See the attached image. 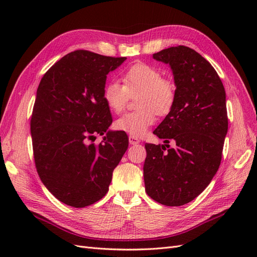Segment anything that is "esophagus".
Here are the masks:
<instances>
[{
	"mask_svg": "<svg viewBox=\"0 0 257 257\" xmlns=\"http://www.w3.org/2000/svg\"><path fill=\"white\" fill-rule=\"evenodd\" d=\"M128 142H130V145H137V144L141 143V141H139L137 137L132 136V135L128 136Z\"/></svg>",
	"mask_w": 257,
	"mask_h": 257,
	"instance_id": "obj_1",
	"label": "esophagus"
}]
</instances>
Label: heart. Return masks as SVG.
Listing matches in <instances>:
<instances>
[{
	"instance_id": "1",
	"label": "heart",
	"mask_w": 257,
	"mask_h": 257,
	"mask_svg": "<svg viewBox=\"0 0 257 257\" xmlns=\"http://www.w3.org/2000/svg\"><path fill=\"white\" fill-rule=\"evenodd\" d=\"M119 81L108 82L103 89V97L109 109L120 113L126 107L131 96H135L136 111L127 112L114 122L116 130L139 137L155 123V113L164 115L175 104L176 88L172 81L164 79L157 67L147 63L132 65Z\"/></svg>"
}]
</instances>
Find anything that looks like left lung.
<instances>
[{"mask_svg": "<svg viewBox=\"0 0 257 257\" xmlns=\"http://www.w3.org/2000/svg\"><path fill=\"white\" fill-rule=\"evenodd\" d=\"M169 64L176 84L172 110L153 134L164 145L146 144L145 188L153 200L182 206L203 192L220 167L228 118L219 75L198 52L177 46L154 53Z\"/></svg>", "mask_w": 257, "mask_h": 257, "instance_id": "8db88e82", "label": "left lung"}]
</instances>
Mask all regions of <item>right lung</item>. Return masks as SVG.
Returning a JSON list of instances; mask_svg holds the SVG:
<instances>
[{"label":"right lung","instance_id":"obj_1","mask_svg":"<svg viewBox=\"0 0 257 257\" xmlns=\"http://www.w3.org/2000/svg\"><path fill=\"white\" fill-rule=\"evenodd\" d=\"M126 58L76 50L54 63L40 82L31 116L34 162L42 182L62 203L83 208L109 190L128 147L103 97L107 74ZM106 134L96 146L87 141Z\"/></svg>","mask_w":257,"mask_h":257}]
</instances>
